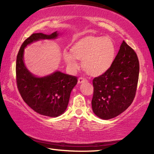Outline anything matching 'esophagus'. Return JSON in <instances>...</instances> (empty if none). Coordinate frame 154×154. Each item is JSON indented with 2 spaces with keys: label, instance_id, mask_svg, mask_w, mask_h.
<instances>
[{
  "label": "esophagus",
  "instance_id": "esophagus-1",
  "mask_svg": "<svg viewBox=\"0 0 154 154\" xmlns=\"http://www.w3.org/2000/svg\"><path fill=\"white\" fill-rule=\"evenodd\" d=\"M88 82V80L84 77H79V79H78V83H82L83 82Z\"/></svg>",
  "mask_w": 154,
  "mask_h": 154
}]
</instances>
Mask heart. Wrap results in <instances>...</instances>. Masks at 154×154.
<instances>
[{"instance_id": "obj_1", "label": "heart", "mask_w": 154, "mask_h": 154, "mask_svg": "<svg viewBox=\"0 0 154 154\" xmlns=\"http://www.w3.org/2000/svg\"><path fill=\"white\" fill-rule=\"evenodd\" d=\"M116 54L113 41L104 36H89L75 43L71 51H63V58L69 69L75 71L79 68V60H83V67L88 75L100 76L113 65Z\"/></svg>"}]
</instances>
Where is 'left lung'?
<instances>
[{"label":"left lung","instance_id":"8db88e82","mask_svg":"<svg viewBox=\"0 0 154 154\" xmlns=\"http://www.w3.org/2000/svg\"><path fill=\"white\" fill-rule=\"evenodd\" d=\"M139 75L136 52L123 41L111 69L92 81V107L95 115L109 119L126 110L135 97Z\"/></svg>","mask_w":154,"mask_h":154}]
</instances>
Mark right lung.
<instances>
[{"label":"right lung","mask_w":154,"mask_h":154,"mask_svg":"<svg viewBox=\"0 0 154 154\" xmlns=\"http://www.w3.org/2000/svg\"><path fill=\"white\" fill-rule=\"evenodd\" d=\"M59 33L51 35L34 33L26 39L16 60L17 89L24 102L36 113L45 116L58 117L66 110L70 94L77 83V77L60 71L43 77H36L28 71L23 60L25 47L40 39H55Z\"/></svg>","instance_id":"right-lung-1"}]
</instances>
